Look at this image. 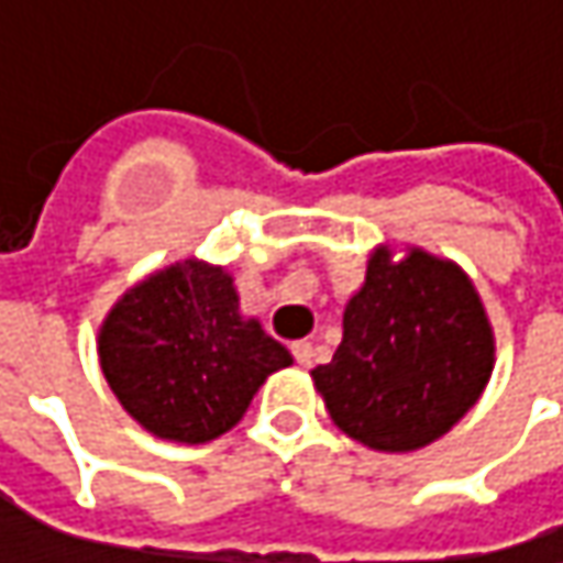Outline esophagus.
Instances as JSON below:
<instances>
[{"instance_id": "1", "label": "esophagus", "mask_w": 563, "mask_h": 563, "mask_svg": "<svg viewBox=\"0 0 563 563\" xmlns=\"http://www.w3.org/2000/svg\"><path fill=\"white\" fill-rule=\"evenodd\" d=\"M291 355L298 358V365H310L313 362V342H295L291 345Z\"/></svg>"}]
</instances>
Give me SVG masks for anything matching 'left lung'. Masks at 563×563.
I'll return each mask as SVG.
<instances>
[{
	"instance_id": "obj_1",
	"label": "left lung",
	"mask_w": 563,
	"mask_h": 563,
	"mask_svg": "<svg viewBox=\"0 0 563 563\" xmlns=\"http://www.w3.org/2000/svg\"><path fill=\"white\" fill-rule=\"evenodd\" d=\"M494 330L455 262L378 246L342 313V342L310 375L333 422L375 452H417L481 400Z\"/></svg>"
}]
</instances>
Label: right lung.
I'll list each match as a JSON object with an SVG mask.
<instances>
[{"label":"right lung","instance_id":"add662e5","mask_svg":"<svg viewBox=\"0 0 563 563\" xmlns=\"http://www.w3.org/2000/svg\"><path fill=\"white\" fill-rule=\"evenodd\" d=\"M99 362L146 432L198 445L243 420L262 382L291 365V352L240 313L233 275L185 260L153 272L108 310Z\"/></svg>","mask_w":563,"mask_h":563}]
</instances>
